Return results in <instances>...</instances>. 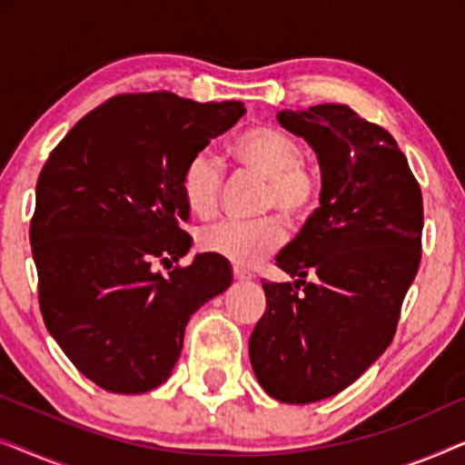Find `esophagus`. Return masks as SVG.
I'll return each instance as SVG.
<instances>
[{"label": "esophagus", "mask_w": 465, "mask_h": 465, "mask_svg": "<svg viewBox=\"0 0 465 465\" xmlns=\"http://www.w3.org/2000/svg\"><path fill=\"white\" fill-rule=\"evenodd\" d=\"M232 277H234V282H250L252 279L245 271H239V269H232Z\"/></svg>", "instance_id": "1"}]
</instances>
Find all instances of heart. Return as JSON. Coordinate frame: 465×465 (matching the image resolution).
<instances>
[{
	"label": "heart",
	"mask_w": 465,
	"mask_h": 465,
	"mask_svg": "<svg viewBox=\"0 0 465 465\" xmlns=\"http://www.w3.org/2000/svg\"><path fill=\"white\" fill-rule=\"evenodd\" d=\"M231 156L241 173L264 182L260 213H279L292 226H301L317 209L322 180L315 167L302 161V148L288 133L275 126H253L241 133L231 145ZM224 169L212 154H196L182 173V196L196 218L218 213ZM283 226L277 218L252 224L222 222L203 228L199 247L228 260L234 266H253L283 243Z\"/></svg>",
	"instance_id": "1"
}]
</instances>
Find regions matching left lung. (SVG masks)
<instances>
[{"instance_id":"left-lung-1","label":"left lung","mask_w":465,"mask_h":465,"mask_svg":"<svg viewBox=\"0 0 465 465\" xmlns=\"http://www.w3.org/2000/svg\"><path fill=\"white\" fill-rule=\"evenodd\" d=\"M277 120L315 150L322 194L277 256L296 282L262 283L250 360L271 398L309 404L345 390L390 347L421 262L423 199L396 139L349 105Z\"/></svg>"}]
</instances>
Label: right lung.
<instances>
[{"label": "right lung", "instance_id": "1", "mask_svg": "<svg viewBox=\"0 0 465 465\" xmlns=\"http://www.w3.org/2000/svg\"><path fill=\"white\" fill-rule=\"evenodd\" d=\"M243 114L241 101L116 94L42 167L29 228L40 311L72 364L105 391L164 383L190 317L232 283L215 253L173 264L190 250L183 169Z\"/></svg>", "mask_w": 465, "mask_h": 465}]
</instances>
